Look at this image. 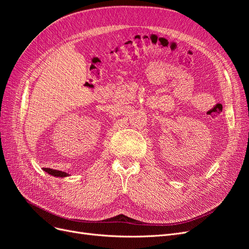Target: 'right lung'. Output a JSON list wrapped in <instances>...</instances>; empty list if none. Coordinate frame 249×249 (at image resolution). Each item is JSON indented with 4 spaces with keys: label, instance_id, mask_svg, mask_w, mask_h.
<instances>
[{
    "label": "right lung",
    "instance_id": "obj_1",
    "mask_svg": "<svg viewBox=\"0 0 249 249\" xmlns=\"http://www.w3.org/2000/svg\"><path fill=\"white\" fill-rule=\"evenodd\" d=\"M46 172H48L49 175L53 176V177H59V178H65L69 177V173H66L64 171H60V170H55V169H51V168H44L43 169Z\"/></svg>",
    "mask_w": 249,
    "mask_h": 249
}]
</instances>
